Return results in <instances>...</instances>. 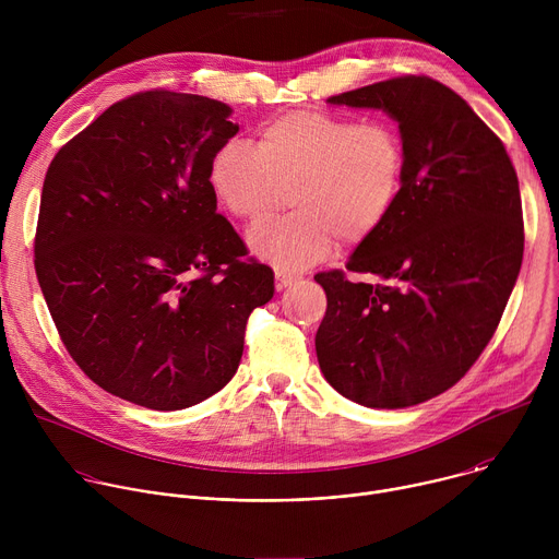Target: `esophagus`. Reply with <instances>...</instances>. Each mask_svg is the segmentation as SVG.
Instances as JSON below:
<instances>
[{"mask_svg":"<svg viewBox=\"0 0 559 559\" xmlns=\"http://www.w3.org/2000/svg\"><path fill=\"white\" fill-rule=\"evenodd\" d=\"M296 281L294 274H287V272H276V289H285L287 285H292Z\"/></svg>","mask_w":559,"mask_h":559,"instance_id":"34e87169","label":"esophagus"}]
</instances>
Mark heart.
I'll use <instances>...</instances> for the list:
<instances>
[{"label":"heart","mask_w":559,"mask_h":559,"mask_svg":"<svg viewBox=\"0 0 559 559\" xmlns=\"http://www.w3.org/2000/svg\"><path fill=\"white\" fill-rule=\"evenodd\" d=\"M407 152L391 121L294 110L259 132L257 147L225 141L210 158L216 201L238 221H261L289 192L294 212L250 229L248 246L265 263L296 272L323 261L341 236L360 246L403 194Z\"/></svg>","instance_id":"1"}]
</instances>
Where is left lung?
I'll return each mask as SVG.
<instances>
[{
	"label": "left lung",
	"instance_id": "obj_1",
	"mask_svg": "<svg viewBox=\"0 0 559 559\" xmlns=\"http://www.w3.org/2000/svg\"><path fill=\"white\" fill-rule=\"evenodd\" d=\"M401 128L403 194L347 271L318 272L328 311L316 356L328 382L373 409L453 386L493 338L524 254L518 175L500 136L444 84L393 76L328 99Z\"/></svg>",
	"mask_w": 559,
	"mask_h": 559
}]
</instances>
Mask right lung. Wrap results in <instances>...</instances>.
Listing matches in <instances>:
<instances>
[{
	"mask_svg": "<svg viewBox=\"0 0 559 559\" xmlns=\"http://www.w3.org/2000/svg\"><path fill=\"white\" fill-rule=\"evenodd\" d=\"M207 97L147 91L55 154L35 272L72 360L128 403L177 412L221 391L274 272L216 214L210 158L238 126Z\"/></svg>",
	"mask_w": 559,
	"mask_h": 559,
	"instance_id": "1",
	"label": "right lung"
}]
</instances>
